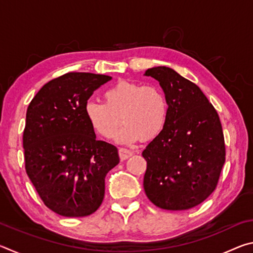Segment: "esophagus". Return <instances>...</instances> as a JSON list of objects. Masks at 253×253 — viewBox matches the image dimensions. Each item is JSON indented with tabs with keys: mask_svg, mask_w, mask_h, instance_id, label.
Returning a JSON list of instances; mask_svg holds the SVG:
<instances>
[{
	"mask_svg": "<svg viewBox=\"0 0 253 253\" xmlns=\"http://www.w3.org/2000/svg\"><path fill=\"white\" fill-rule=\"evenodd\" d=\"M132 153L130 149H127V148H119V156H121L122 160H127V158H129L130 156H132Z\"/></svg>",
	"mask_w": 253,
	"mask_h": 253,
	"instance_id": "1",
	"label": "esophagus"
}]
</instances>
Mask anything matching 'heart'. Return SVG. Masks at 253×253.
<instances>
[{
	"instance_id": "1",
	"label": "heart",
	"mask_w": 253,
	"mask_h": 253,
	"mask_svg": "<svg viewBox=\"0 0 253 253\" xmlns=\"http://www.w3.org/2000/svg\"><path fill=\"white\" fill-rule=\"evenodd\" d=\"M102 98L104 102L84 105V116L93 131L104 138H113L123 122L125 126L117 136L119 142L151 140L168 122V99L157 85L121 80L105 89Z\"/></svg>"
}]
</instances>
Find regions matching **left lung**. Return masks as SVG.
Here are the masks:
<instances>
[{"instance_id": "8db88e82", "label": "left lung", "mask_w": 253, "mask_h": 253, "mask_svg": "<svg viewBox=\"0 0 253 253\" xmlns=\"http://www.w3.org/2000/svg\"><path fill=\"white\" fill-rule=\"evenodd\" d=\"M145 76L160 83L169 105L164 129L143 152L145 193L161 209H192L215 190L225 162L219 115L198 85L170 68L154 67Z\"/></svg>"}]
</instances>
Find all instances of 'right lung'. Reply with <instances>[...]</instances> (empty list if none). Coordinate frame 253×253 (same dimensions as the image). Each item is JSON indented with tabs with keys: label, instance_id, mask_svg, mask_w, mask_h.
<instances>
[{
	"label": "right lung",
	"instance_id": "1",
	"mask_svg": "<svg viewBox=\"0 0 253 253\" xmlns=\"http://www.w3.org/2000/svg\"><path fill=\"white\" fill-rule=\"evenodd\" d=\"M111 77L68 72L49 81L27 110L25 170L45 207L59 215H90L105 196V177L118 149L97 140L84 116L93 91Z\"/></svg>",
	"mask_w": 253,
	"mask_h": 253
}]
</instances>
